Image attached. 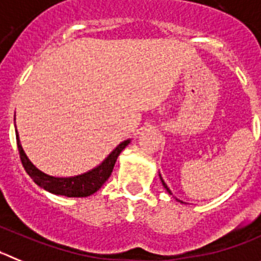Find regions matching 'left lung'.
<instances>
[{"instance_id":"1","label":"left lung","mask_w":261,"mask_h":261,"mask_svg":"<svg viewBox=\"0 0 261 261\" xmlns=\"http://www.w3.org/2000/svg\"><path fill=\"white\" fill-rule=\"evenodd\" d=\"M161 180H162V177H161ZM162 184H164V187H165V188H166V191L169 192V193H171V192H170V189H169V187L166 186V182H165L164 180H162ZM177 201H179V199H177Z\"/></svg>"}]
</instances>
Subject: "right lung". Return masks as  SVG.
Returning a JSON list of instances; mask_svg holds the SVG:
<instances>
[{"mask_svg":"<svg viewBox=\"0 0 261 261\" xmlns=\"http://www.w3.org/2000/svg\"><path fill=\"white\" fill-rule=\"evenodd\" d=\"M15 133L16 144H18L20 161L21 164H23L24 170L27 171V174L33 179V181H35L38 187L43 188L45 191L54 194H58V196L67 197H87L99 191L104 182L108 180V177L111 176L112 171H113L114 164H116L119 153L122 152L126 148V145L130 143V140H126V142L121 143V144H119L118 147H117L100 165H99V166L92 169L91 171L85 172V174L79 175V176L55 177L40 171L35 165L32 164L31 161L28 160V157L25 155V153H24L23 148H21L18 131L15 130Z\"/></svg>","mask_w":261,"mask_h":261,"instance_id":"obj_1","label":"right lung"}]
</instances>
